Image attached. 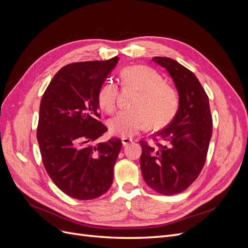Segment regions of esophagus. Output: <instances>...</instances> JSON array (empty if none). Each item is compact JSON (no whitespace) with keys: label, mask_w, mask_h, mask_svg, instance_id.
<instances>
[{"label":"esophagus","mask_w":248,"mask_h":248,"mask_svg":"<svg viewBox=\"0 0 248 248\" xmlns=\"http://www.w3.org/2000/svg\"><path fill=\"white\" fill-rule=\"evenodd\" d=\"M131 141H132V140H131V139H128V138H122V144H123V146L129 145Z\"/></svg>","instance_id":"34e87169"}]
</instances>
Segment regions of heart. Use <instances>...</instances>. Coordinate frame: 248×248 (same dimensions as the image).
<instances>
[{
  "mask_svg": "<svg viewBox=\"0 0 248 248\" xmlns=\"http://www.w3.org/2000/svg\"><path fill=\"white\" fill-rule=\"evenodd\" d=\"M124 86L132 87L139 95L130 110H121L109 119V132L118 137H133L150 124L160 128L170 123L179 108V95L174 87L164 82L160 73L142 65L128 66L120 72ZM118 87L112 81H106L97 94L99 108L111 112L116 108Z\"/></svg>",
  "mask_w": 248,
  "mask_h": 248,
  "instance_id": "b5f03b06",
  "label": "heart"
}]
</instances>
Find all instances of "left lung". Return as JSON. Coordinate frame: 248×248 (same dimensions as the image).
<instances>
[{"label":"left lung","instance_id":"8db88e82","mask_svg":"<svg viewBox=\"0 0 248 248\" xmlns=\"http://www.w3.org/2000/svg\"><path fill=\"white\" fill-rule=\"evenodd\" d=\"M152 61L166 68L174 81L179 108L166 128L154 134L163 145L151 147L140 141V163L147 185L171 196L188 188L204 167L212 137V117L205 90L190 70L170 58L154 57Z\"/></svg>","mask_w":248,"mask_h":248}]
</instances>
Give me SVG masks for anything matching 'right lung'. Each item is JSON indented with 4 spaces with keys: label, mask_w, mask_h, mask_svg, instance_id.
Masks as SVG:
<instances>
[{
    "label": "right lung",
    "mask_w": 248,
    "mask_h": 248,
    "mask_svg": "<svg viewBox=\"0 0 248 248\" xmlns=\"http://www.w3.org/2000/svg\"><path fill=\"white\" fill-rule=\"evenodd\" d=\"M118 61L66 65L42 96L37 127L42 161L54 183L73 199L98 198L114 179L121 140L94 141L108 130L98 120L97 94Z\"/></svg>",
    "instance_id": "1"
}]
</instances>
